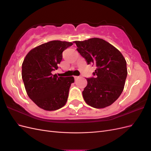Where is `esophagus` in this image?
Instances as JSON below:
<instances>
[{
	"instance_id": "obj_1",
	"label": "esophagus",
	"mask_w": 151,
	"mask_h": 151,
	"mask_svg": "<svg viewBox=\"0 0 151 151\" xmlns=\"http://www.w3.org/2000/svg\"><path fill=\"white\" fill-rule=\"evenodd\" d=\"M79 77V76H74V78H75V79H78Z\"/></svg>"
}]
</instances>
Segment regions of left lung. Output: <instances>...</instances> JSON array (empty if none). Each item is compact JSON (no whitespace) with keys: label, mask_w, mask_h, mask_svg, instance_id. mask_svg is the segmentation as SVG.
Returning a JSON list of instances; mask_svg holds the SVG:
<instances>
[{"label":"left lung","mask_w":151,"mask_h":151,"mask_svg":"<svg viewBox=\"0 0 151 151\" xmlns=\"http://www.w3.org/2000/svg\"><path fill=\"white\" fill-rule=\"evenodd\" d=\"M74 43L87 63L96 67L93 73L95 77L86 79L88 84L83 91L84 101L95 108L110 106L124 88L127 76L125 58L119 50L101 38Z\"/></svg>","instance_id":"1"}]
</instances>
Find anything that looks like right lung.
<instances>
[{
    "label": "right lung",
    "mask_w": 151,
    "mask_h": 151,
    "mask_svg": "<svg viewBox=\"0 0 151 151\" xmlns=\"http://www.w3.org/2000/svg\"><path fill=\"white\" fill-rule=\"evenodd\" d=\"M71 42L51 41L28 52L22 64V78L27 94L38 107L47 111L57 110L66 104L74 77H58L57 70L62 52Z\"/></svg>",
    "instance_id": "1"
}]
</instances>
